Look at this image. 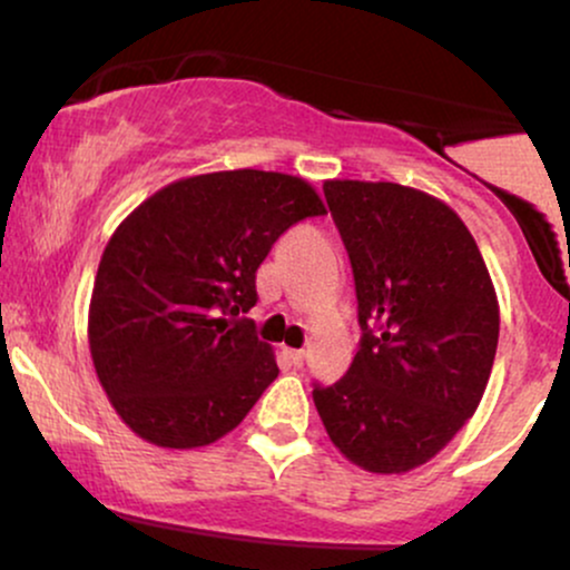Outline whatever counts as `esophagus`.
I'll list each match as a JSON object with an SVG mask.
<instances>
[{
  "instance_id": "obj_1",
  "label": "esophagus",
  "mask_w": 570,
  "mask_h": 570,
  "mask_svg": "<svg viewBox=\"0 0 570 570\" xmlns=\"http://www.w3.org/2000/svg\"><path fill=\"white\" fill-rule=\"evenodd\" d=\"M286 358H289L294 367H299V364L305 362V351L303 348H289V351H286Z\"/></svg>"
}]
</instances>
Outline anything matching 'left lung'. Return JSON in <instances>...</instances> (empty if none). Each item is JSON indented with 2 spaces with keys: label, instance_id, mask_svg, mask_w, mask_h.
<instances>
[{
  "label": "left lung",
  "instance_id": "obj_1",
  "mask_svg": "<svg viewBox=\"0 0 570 570\" xmlns=\"http://www.w3.org/2000/svg\"><path fill=\"white\" fill-rule=\"evenodd\" d=\"M356 281L362 340L313 402L335 448L372 474L434 458L480 407L499 299L476 240L434 195L394 181H324Z\"/></svg>",
  "mask_w": 570,
  "mask_h": 570
}]
</instances>
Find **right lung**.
<instances>
[{"mask_svg":"<svg viewBox=\"0 0 570 570\" xmlns=\"http://www.w3.org/2000/svg\"><path fill=\"white\" fill-rule=\"evenodd\" d=\"M326 206L278 171L187 176L120 222L98 263L88 343L122 423L158 448L222 440L278 377L273 348L238 318L281 233Z\"/></svg>","mask_w":570,"mask_h":570,"instance_id":"obj_1","label":"right lung"}]
</instances>
